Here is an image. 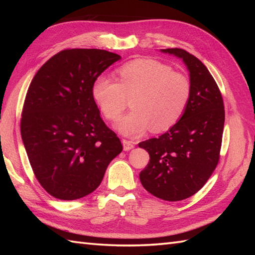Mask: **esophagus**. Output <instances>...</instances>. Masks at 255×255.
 <instances>
[{
    "label": "esophagus",
    "instance_id": "34e87169",
    "mask_svg": "<svg viewBox=\"0 0 255 255\" xmlns=\"http://www.w3.org/2000/svg\"><path fill=\"white\" fill-rule=\"evenodd\" d=\"M123 145H124V150L125 151H129V150H131L134 147V142L131 141V140L123 139Z\"/></svg>",
    "mask_w": 255,
    "mask_h": 255
}]
</instances>
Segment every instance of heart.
Instances as JSON below:
<instances>
[{"label":"heart","mask_w":255,"mask_h":255,"mask_svg":"<svg viewBox=\"0 0 255 255\" xmlns=\"http://www.w3.org/2000/svg\"><path fill=\"white\" fill-rule=\"evenodd\" d=\"M118 82L99 75L92 83V97L108 121H117L131 100L132 112L116 125L125 136H139L149 128L162 132L174 126L191 97V81L169 64L137 59L117 70Z\"/></svg>","instance_id":"obj_1"}]
</instances>
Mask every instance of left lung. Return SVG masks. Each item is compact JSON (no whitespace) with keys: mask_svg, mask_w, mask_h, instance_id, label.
<instances>
[{"mask_svg":"<svg viewBox=\"0 0 255 255\" xmlns=\"http://www.w3.org/2000/svg\"><path fill=\"white\" fill-rule=\"evenodd\" d=\"M162 51L186 64L191 97L183 116L169 131L139 143L150 155L139 176L153 196L177 202L196 194L218 164L225 106L217 83L199 59L180 48Z\"/></svg>","mask_w":255,"mask_h":255,"instance_id":"1","label":"left lung"}]
</instances>
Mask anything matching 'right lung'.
Here are the masks:
<instances>
[{"mask_svg": "<svg viewBox=\"0 0 255 255\" xmlns=\"http://www.w3.org/2000/svg\"><path fill=\"white\" fill-rule=\"evenodd\" d=\"M119 59L101 49H64L31 81L21 111V139L37 181L53 197L73 200L94 192L123 151L91 92L93 81Z\"/></svg>", "mask_w": 255, "mask_h": 255, "instance_id": "add662e5", "label": "right lung"}]
</instances>
